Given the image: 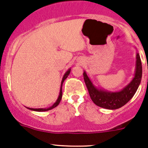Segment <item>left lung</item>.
Segmentation results:
<instances>
[{"instance_id":"1","label":"left lung","mask_w":148,"mask_h":148,"mask_svg":"<svg viewBox=\"0 0 148 148\" xmlns=\"http://www.w3.org/2000/svg\"><path fill=\"white\" fill-rule=\"evenodd\" d=\"M136 59L135 77L130 84L120 92H108L104 89H98L92 84L86 73L84 71V79L89 96L96 105L108 110H116L122 107L132 99L141 82L143 74L141 59L138 53H137Z\"/></svg>"}]
</instances>
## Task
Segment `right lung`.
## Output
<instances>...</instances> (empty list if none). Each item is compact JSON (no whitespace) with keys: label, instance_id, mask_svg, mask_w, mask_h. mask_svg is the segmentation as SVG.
Listing matches in <instances>:
<instances>
[{"label":"right lung","instance_id":"add662e5","mask_svg":"<svg viewBox=\"0 0 148 148\" xmlns=\"http://www.w3.org/2000/svg\"><path fill=\"white\" fill-rule=\"evenodd\" d=\"M70 71H71V69H69L68 71H67L65 73L64 75L63 79H62V84H61L60 92H59V97H58L57 100L56 101V102H55L54 104H53V105L51 106V107H49V108H39V109L29 108V107H27V108L29 109L30 110H33V111H36V112H45V111H48V110H52V109H53V108H54V107H56V106L59 105V102H61V99H62V84H63V83H64V80L66 79L67 78V77H68V76H69V74H70Z\"/></svg>","mask_w":148,"mask_h":148}]
</instances>
